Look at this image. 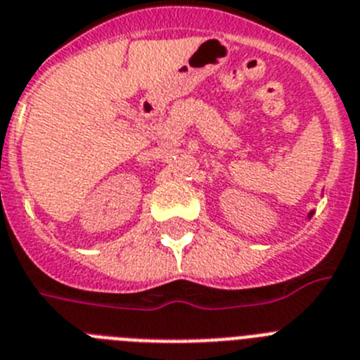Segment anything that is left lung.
<instances>
[{"label":"left lung","mask_w":360,"mask_h":360,"mask_svg":"<svg viewBox=\"0 0 360 360\" xmlns=\"http://www.w3.org/2000/svg\"><path fill=\"white\" fill-rule=\"evenodd\" d=\"M311 216H313V212H309V216H307V217H311Z\"/></svg>","instance_id":"1"}]
</instances>
